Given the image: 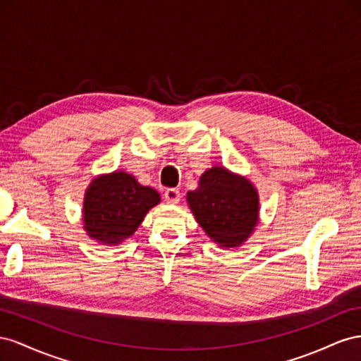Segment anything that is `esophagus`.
Instances as JSON below:
<instances>
[{
	"instance_id": "34e87169",
	"label": "esophagus",
	"mask_w": 361,
	"mask_h": 361,
	"mask_svg": "<svg viewBox=\"0 0 361 361\" xmlns=\"http://www.w3.org/2000/svg\"><path fill=\"white\" fill-rule=\"evenodd\" d=\"M163 198L168 204H177V202H180V198H181L180 190L178 189H168L166 192H164Z\"/></svg>"
}]
</instances>
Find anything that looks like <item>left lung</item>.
<instances>
[{"instance_id":"1","label":"left lung","mask_w":361,"mask_h":361,"mask_svg":"<svg viewBox=\"0 0 361 361\" xmlns=\"http://www.w3.org/2000/svg\"><path fill=\"white\" fill-rule=\"evenodd\" d=\"M189 207L209 238L222 248L240 246L259 222V195L251 181L222 166L207 169L188 192Z\"/></svg>"}]
</instances>
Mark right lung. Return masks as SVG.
<instances>
[{"label": "right lung", "mask_w": 361, "mask_h": 361, "mask_svg": "<svg viewBox=\"0 0 361 361\" xmlns=\"http://www.w3.org/2000/svg\"><path fill=\"white\" fill-rule=\"evenodd\" d=\"M159 202L156 190L140 186L127 172L99 175L85 195V230L101 245H119L135 234L149 209Z\"/></svg>", "instance_id": "add662e5"}]
</instances>
